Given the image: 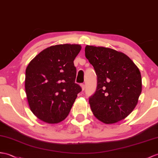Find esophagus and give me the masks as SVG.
Masks as SVG:
<instances>
[{
	"label": "esophagus",
	"mask_w": 158,
	"mask_h": 158,
	"mask_svg": "<svg viewBox=\"0 0 158 158\" xmlns=\"http://www.w3.org/2000/svg\"><path fill=\"white\" fill-rule=\"evenodd\" d=\"M81 89H82V90L83 91L84 89H85V85H84L83 83H82V84H81Z\"/></svg>",
	"instance_id": "1"
}]
</instances>
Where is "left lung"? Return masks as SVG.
I'll list each match as a JSON object with an SVG mask.
<instances>
[{
    "instance_id": "left-lung-1",
    "label": "left lung",
    "mask_w": 158,
    "mask_h": 158,
    "mask_svg": "<svg viewBox=\"0 0 158 158\" xmlns=\"http://www.w3.org/2000/svg\"><path fill=\"white\" fill-rule=\"evenodd\" d=\"M85 53L98 77L96 91L89 100L94 115L108 124L124 119L141 93L139 69L125 54L109 48L87 45Z\"/></svg>"
}]
</instances>
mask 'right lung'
<instances>
[{
    "label": "right lung",
    "instance_id": "1",
    "mask_svg": "<svg viewBox=\"0 0 158 158\" xmlns=\"http://www.w3.org/2000/svg\"><path fill=\"white\" fill-rule=\"evenodd\" d=\"M79 44H58L43 50L25 70V89L31 111L38 118L56 124L69 115L81 88L75 83V58Z\"/></svg>",
    "mask_w": 158,
    "mask_h": 158
}]
</instances>
